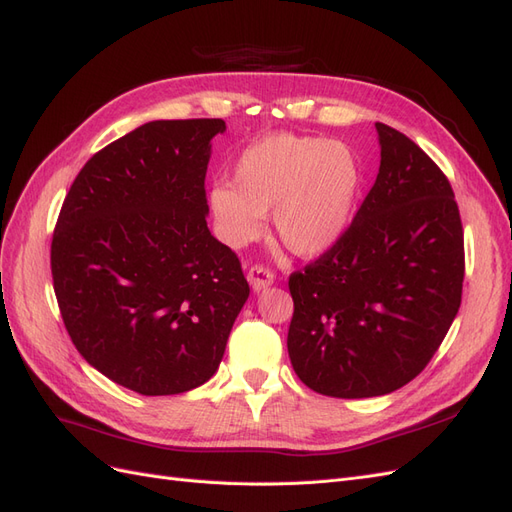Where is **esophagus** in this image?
<instances>
[{"label": "esophagus", "mask_w": 512, "mask_h": 512, "mask_svg": "<svg viewBox=\"0 0 512 512\" xmlns=\"http://www.w3.org/2000/svg\"><path fill=\"white\" fill-rule=\"evenodd\" d=\"M247 282H250L254 292H260L275 282V273L262 265H254L250 271H247Z\"/></svg>", "instance_id": "esophagus-1"}]
</instances>
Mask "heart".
Listing matches in <instances>:
<instances>
[{"instance_id": "b5f03b06", "label": "heart", "mask_w": 512, "mask_h": 512, "mask_svg": "<svg viewBox=\"0 0 512 512\" xmlns=\"http://www.w3.org/2000/svg\"><path fill=\"white\" fill-rule=\"evenodd\" d=\"M361 190V164L342 141L271 134L247 147L218 181L209 207L230 245L256 241L271 211L275 237L299 256H318L344 237Z\"/></svg>"}]
</instances>
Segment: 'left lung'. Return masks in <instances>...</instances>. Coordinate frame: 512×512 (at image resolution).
Wrapping results in <instances>:
<instances>
[{"instance_id": "obj_1", "label": "left lung", "mask_w": 512, "mask_h": 512, "mask_svg": "<svg viewBox=\"0 0 512 512\" xmlns=\"http://www.w3.org/2000/svg\"><path fill=\"white\" fill-rule=\"evenodd\" d=\"M380 170L350 228L290 275V363L309 389L363 399L414 380L459 312L463 228L446 175L376 123Z\"/></svg>"}]
</instances>
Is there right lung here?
Returning <instances> with one entry per match:
<instances>
[{
  "instance_id": "right-lung-1",
  "label": "right lung",
  "mask_w": 512,
  "mask_h": 512,
  "mask_svg": "<svg viewBox=\"0 0 512 512\" xmlns=\"http://www.w3.org/2000/svg\"><path fill=\"white\" fill-rule=\"evenodd\" d=\"M222 119L149 121L91 158L51 243L72 344L141 395H179L220 367L250 297L237 254L207 228L205 175Z\"/></svg>"
}]
</instances>
